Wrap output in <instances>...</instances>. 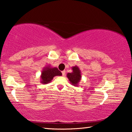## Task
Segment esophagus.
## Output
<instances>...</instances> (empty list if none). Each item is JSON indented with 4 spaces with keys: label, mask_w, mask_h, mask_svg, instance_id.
Returning a JSON list of instances; mask_svg holds the SVG:
<instances>
[{
    "label": "esophagus",
    "mask_w": 132,
    "mask_h": 132,
    "mask_svg": "<svg viewBox=\"0 0 132 132\" xmlns=\"http://www.w3.org/2000/svg\"><path fill=\"white\" fill-rule=\"evenodd\" d=\"M65 70H63V71L62 72V75L63 76H64V75H65Z\"/></svg>",
    "instance_id": "34e87169"
}]
</instances>
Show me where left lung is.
<instances>
[{
  "instance_id": "left-lung-1",
  "label": "left lung",
  "mask_w": 132,
  "mask_h": 132,
  "mask_svg": "<svg viewBox=\"0 0 132 132\" xmlns=\"http://www.w3.org/2000/svg\"><path fill=\"white\" fill-rule=\"evenodd\" d=\"M72 72L68 73L66 76L72 85L77 86L81 80V71L77 66H72Z\"/></svg>"
}]
</instances>
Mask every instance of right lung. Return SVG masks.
<instances>
[{
	"label": "right lung",
	"instance_id": "1",
	"mask_svg": "<svg viewBox=\"0 0 132 132\" xmlns=\"http://www.w3.org/2000/svg\"><path fill=\"white\" fill-rule=\"evenodd\" d=\"M62 73L56 67L52 68L51 66L48 65L44 67L41 72L40 76V82L43 84H47L52 81L54 76H62Z\"/></svg>",
	"mask_w": 132,
	"mask_h": 132
}]
</instances>
